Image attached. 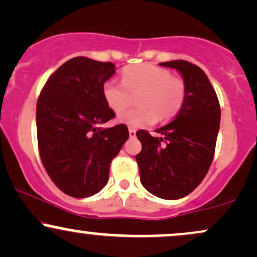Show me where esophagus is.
<instances>
[{"mask_svg": "<svg viewBox=\"0 0 257 257\" xmlns=\"http://www.w3.org/2000/svg\"><path fill=\"white\" fill-rule=\"evenodd\" d=\"M129 137L131 138H135L137 137V131L133 128H129Z\"/></svg>", "mask_w": 257, "mask_h": 257, "instance_id": "34e87169", "label": "esophagus"}]
</instances>
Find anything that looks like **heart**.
<instances>
[{
  "label": "heart",
  "mask_w": 257,
  "mask_h": 257,
  "mask_svg": "<svg viewBox=\"0 0 257 257\" xmlns=\"http://www.w3.org/2000/svg\"><path fill=\"white\" fill-rule=\"evenodd\" d=\"M137 95L139 107L126 110L118 116L119 122L140 128L157 120L173 118L185 100V85L181 79L155 64L131 65L123 69L122 82L110 78L102 85V96L113 112L123 111Z\"/></svg>",
  "instance_id": "heart-1"
}]
</instances>
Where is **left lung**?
I'll use <instances>...</instances> for the list:
<instances>
[{"instance_id": "obj_1", "label": "left lung", "mask_w": 257, "mask_h": 257, "mask_svg": "<svg viewBox=\"0 0 257 257\" xmlns=\"http://www.w3.org/2000/svg\"><path fill=\"white\" fill-rule=\"evenodd\" d=\"M181 73L185 100L169 124L156 129L161 138L139 131L141 152L137 155L140 181L150 193L163 199L190 194L205 178L214 158L221 110L208 76L186 60L161 63Z\"/></svg>"}]
</instances>
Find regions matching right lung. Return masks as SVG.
<instances>
[{
    "instance_id": "right-lung-1",
    "label": "right lung",
    "mask_w": 257,
    "mask_h": 257,
    "mask_svg": "<svg viewBox=\"0 0 257 257\" xmlns=\"http://www.w3.org/2000/svg\"><path fill=\"white\" fill-rule=\"evenodd\" d=\"M114 65L76 57L61 65L41 90L36 107L38 151L64 193L85 198L107 184L111 161L128 140L125 124L100 128L114 117L102 85Z\"/></svg>"
}]
</instances>
